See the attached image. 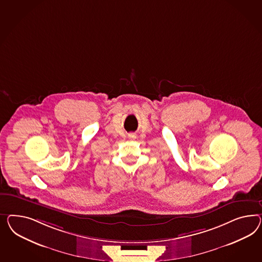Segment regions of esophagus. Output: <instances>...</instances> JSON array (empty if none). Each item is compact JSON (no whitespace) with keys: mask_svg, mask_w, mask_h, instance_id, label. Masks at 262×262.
Returning <instances> with one entry per match:
<instances>
[{"mask_svg":"<svg viewBox=\"0 0 262 262\" xmlns=\"http://www.w3.org/2000/svg\"><path fill=\"white\" fill-rule=\"evenodd\" d=\"M128 136H129L130 138H135V135H134V134H130Z\"/></svg>","mask_w":262,"mask_h":262,"instance_id":"esophagus-1","label":"esophagus"}]
</instances>
